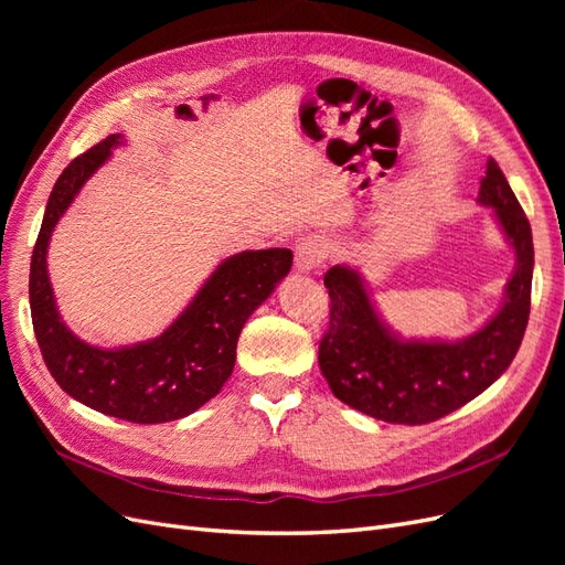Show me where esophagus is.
I'll use <instances>...</instances> for the list:
<instances>
[{"label":"esophagus","instance_id":"esophagus-1","mask_svg":"<svg viewBox=\"0 0 565 565\" xmlns=\"http://www.w3.org/2000/svg\"><path fill=\"white\" fill-rule=\"evenodd\" d=\"M330 254V245L328 241H322L318 235L311 237H301L295 247V268L297 273H311L318 266H322V262L328 259Z\"/></svg>","mask_w":565,"mask_h":565}]
</instances>
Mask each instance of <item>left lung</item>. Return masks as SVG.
<instances>
[{
	"mask_svg": "<svg viewBox=\"0 0 565 565\" xmlns=\"http://www.w3.org/2000/svg\"><path fill=\"white\" fill-rule=\"evenodd\" d=\"M478 204L492 210L516 266L498 313L465 339H403L374 309L361 270L337 264L324 273L330 328L318 365L341 403L388 424H429L473 401L514 361L530 316L533 233L494 160H488Z\"/></svg>",
	"mask_w": 565,
	"mask_h": 565,
	"instance_id": "1",
	"label": "left lung"
}]
</instances>
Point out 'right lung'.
<instances>
[{
	"label": "right lung",
	"mask_w": 565,
	"mask_h": 565,
	"mask_svg": "<svg viewBox=\"0 0 565 565\" xmlns=\"http://www.w3.org/2000/svg\"><path fill=\"white\" fill-rule=\"evenodd\" d=\"M122 143V134H110L58 177L32 249L30 313L44 363L67 396L117 419L162 424L195 413L226 384L235 365L237 337L247 318L292 268V252L273 247L228 256L156 339L117 349L82 341L56 309L46 249L51 233L82 185L108 162L113 148Z\"/></svg>",
	"instance_id": "1"
}]
</instances>
